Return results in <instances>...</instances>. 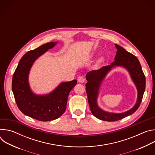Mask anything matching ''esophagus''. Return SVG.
<instances>
[{
	"label": "esophagus",
	"mask_w": 155,
	"mask_h": 155,
	"mask_svg": "<svg viewBox=\"0 0 155 155\" xmlns=\"http://www.w3.org/2000/svg\"><path fill=\"white\" fill-rule=\"evenodd\" d=\"M78 81L79 83H83L84 82V78L83 76H79L78 77Z\"/></svg>",
	"instance_id": "obj_1"
}]
</instances>
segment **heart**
Masks as SVG:
<instances>
[{
    "label": "heart",
    "mask_w": 155,
    "mask_h": 155,
    "mask_svg": "<svg viewBox=\"0 0 155 155\" xmlns=\"http://www.w3.org/2000/svg\"><path fill=\"white\" fill-rule=\"evenodd\" d=\"M101 61H102V59H100L98 61V62H99V63H100Z\"/></svg>",
    "instance_id": "b5f03b06"
}]
</instances>
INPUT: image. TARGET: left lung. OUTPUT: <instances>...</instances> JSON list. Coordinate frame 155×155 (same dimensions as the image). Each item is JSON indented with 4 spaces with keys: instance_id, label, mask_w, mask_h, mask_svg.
<instances>
[{
    "instance_id": "1",
    "label": "left lung",
    "mask_w": 155,
    "mask_h": 155,
    "mask_svg": "<svg viewBox=\"0 0 155 155\" xmlns=\"http://www.w3.org/2000/svg\"><path fill=\"white\" fill-rule=\"evenodd\" d=\"M117 49L115 61L110 65L104 66L97 71L87 72L86 79V91L91 113L97 118L106 121H116L133 114L142 102L145 90V77L138 59L123 47L115 44ZM120 66L126 68L137 86L138 98L135 105L127 111L123 113H112L102 110L97 104V98L100 85L107 73L115 67Z\"/></svg>"
}]
</instances>
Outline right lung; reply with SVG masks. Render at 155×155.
Here are the masks:
<instances>
[{
	"label": "right lung",
	"instance_id": "1",
	"mask_svg": "<svg viewBox=\"0 0 155 155\" xmlns=\"http://www.w3.org/2000/svg\"><path fill=\"white\" fill-rule=\"evenodd\" d=\"M56 42H49L27 52L20 59L12 78V91L16 103L25 115L41 121H48L59 118L65 111L71 91L77 81L61 83L51 93L39 95L34 93L29 83V75L34 62Z\"/></svg>",
	"mask_w": 155,
	"mask_h": 155
}]
</instances>
